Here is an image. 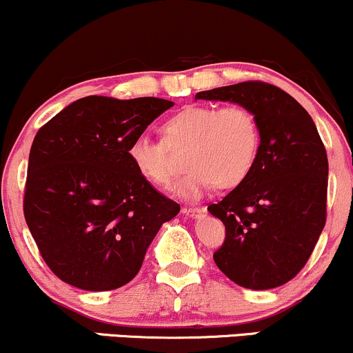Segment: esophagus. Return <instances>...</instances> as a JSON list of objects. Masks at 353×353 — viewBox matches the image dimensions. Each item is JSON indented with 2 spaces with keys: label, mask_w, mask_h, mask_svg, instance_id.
Segmentation results:
<instances>
[{
  "label": "esophagus",
  "mask_w": 353,
  "mask_h": 353,
  "mask_svg": "<svg viewBox=\"0 0 353 353\" xmlns=\"http://www.w3.org/2000/svg\"><path fill=\"white\" fill-rule=\"evenodd\" d=\"M205 212V209L204 208H182V214H185V216H189V217H199V216H202V214Z\"/></svg>",
  "instance_id": "34e87169"
}]
</instances>
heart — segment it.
Masks as SVG:
<instances>
[{
    "label": "heart",
    "instance_id": "b5f03b06",
    "mask_svg": "<svg viewBox=\"0 0 353 353\" xmlns=\"http://www.w3.org/2000/svg\"><path fill=\"white\" fill-rule=\"evenodd\" d=\"M188 145L189 172L176 190L185 199H199L214 185L230 189L247 179L257 161L261 132L252 112L242 106H190L164 124V141L139 134L128 156L143 179L168 188L172 179L169 149Z\"/></svg>",
    "mask_w": 353,
    "mask_h": 353
}]
</instances>
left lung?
<instances>
[{
	"instance_id": "left-lung-1",
	"label": "left lung",
	"mask_w": 353,
	"mask_h": 353,
	"mask_svg": "<svg viewBox=\"0 0 353 353\" xmlns=\"http://www.w3.org/2000/svg\"><path fill=\"white\" fill-rule=\"evenodd\" d=\"M196 99L249 109L261 132L252 172L208 208L225 225L214 262L245 289L283 285L307 264L325 225L329 161L317 128L292 96L262 81L201 91Z\"/></svg>"
}]
</instances>
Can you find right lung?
<instances>
[{"label":"right lung","mask_w":353,"mask_h":353,"mask_svg":"<svg viewBox=\"0 0 353 353\" xmlns=\"http://www.w3.org/2000/svg\"><path fill=\"white\" fill-rule=\"evenodd\" d=\"M174 103L159 98H81L34 136L24 219L39 254L63 282L91 292L136 277L164 222L181 205L129 161L131 141Z\"/></svg>","instance_id":"add662e5"}]
</instances>
